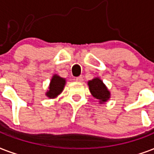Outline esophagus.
Here are the masks:
<instances>
[{
  "mask_svg": "<svg viewBox=\"0 0 154 154\" xmlns=\"http://www.w3.org/2000/svg\"><path fill=\"white\" fill-rule=\"evenodd\" d=\"M75 80L78 81V82H83V76L80 75V76H78V77H76Z\"/></svg>",
  "mask_w": 154,
  "mask_h": 154,
  "instance_id": "obj_1",
  "label": "esophagus"
}]
</instances>
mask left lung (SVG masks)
<instances>
[{
	"label": "left lung",
	"instance_id": "obj_1",
	"mask_svg": "<svg viewBox=\"0 0 154 154\" xmlns=\"http://www.w3.org/2000/svg\"><path fill=\"white\" fill-rule=\"evenodd\" d=\"M88 86L91 95L96 99L99 100L100 103L108 100L110 97V92L103 84V81L100 79L96 78L88 82Z\"/></svg>",
	"mask_w": 154,
	"mask_h": 154
}]
</instances>
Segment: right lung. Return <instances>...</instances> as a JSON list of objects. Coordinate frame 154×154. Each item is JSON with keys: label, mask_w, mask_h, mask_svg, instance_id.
I'll return each instance as SVG.
<instances>
[{"label": "right lung", "mask_w": 154, "mask_h": 154, "mask_svg": "<svg viewBox=\"0 0 154 154\" xmlns=\"http://www.w3.org/2000/svg\"><path fill=\"white\" fill-rule=\"evenodd\" d=\"M65 83H66V80L64 79L61 78L57 75H54L52 79H51L49 91L46 92V96L50 98L56 97L63 91Z\"/></svg>", "instance_id": "add662e5"}]
</instances>
